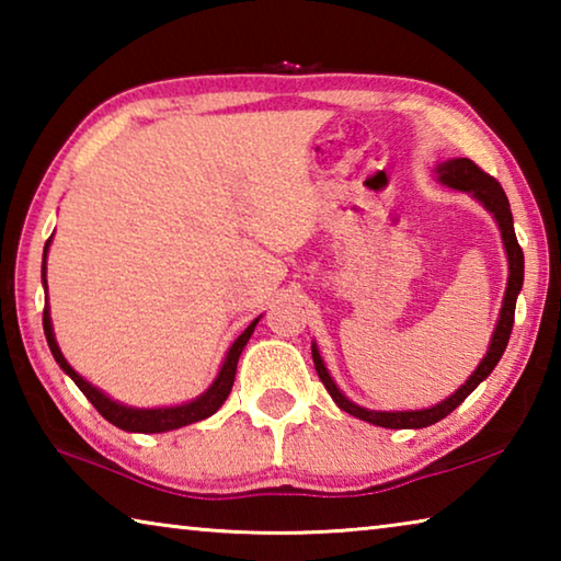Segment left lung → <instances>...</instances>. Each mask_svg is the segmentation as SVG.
I'll return each mask as SVG.
<instances>
[{"instance_id": "1", "label": "left lung", "mask_w": 561, "mask_h": 561, "mask_svg": "<svg viewBox=\"0 0 561 561\" xmlns=\"http://www.w3.org/2000/svg\"><path fill=\"white\" fill-rule=\"evenodd\" d=\"M435 178H438L443 185H448L453 190L470 193L474 201L482 203V207H485L488 213H492V217L497 220L502 244H505L507 264H510L507 289H505V299H502L497 327H495V331H492L488 354L482 356L478 368H474L472 376L453 396H448L445 401L435 403L431 408H423V411H368V408H360L354 401H348V398L336 388L334 378L329 376L324 358H321L317 344H311V358H314V368L321 378V383L327 386L329 396L334 398V403L341 408V411H346L348 415L360 417V421H366V423L381 425V428H396V431L428 428V425L438 423L445 415L453 413L455 408H458L465 398L474 391V388L485 381L507 348L512 324H515L517 294L522 289V282H525V254H522V247H519L517 234H515V225H512L510 201L497 180L488 175L485 170H480L470 158H453V160H445V163H440V165H435Z\"/></svg>"}]
</instances>
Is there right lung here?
<instances>
[{
    "label": "right lung",
    "mask_w": 561,
    "mask_h": 561,
    "mask_svg": "<svg viewBox=\"0 0 561 561\" xmlns=\"http://www.w3.org/2000/svg\"><path fill=\"white\" fill-rule=\"evenodd\" d=\"M49 244H51V237L46 240L44 244V262H42V282H44V291H46V252H49ZM260 317L252 321L250 327H247L240 336L234 339V344L227 351V356L220 366V374L213 381V386L207 388L203 396L193 398L190 403L183 405H170V408H133V405H123L118 401H113L103 391H99L96 386H91L87 378H81L79 374L73 371L69 360L64 358L59 344H56L54 339V327H51V314H49V304L44 307V334H46V344H49L51 354L56 358V364L61 366V371L66 376H71V381L81 388V393L89 398L93 403V408L106 417L108 423L116 425L121 431H128V433H165V431H175V428H183V425L190 423H197V421H205V417H210L213 413H217V408H220L227 396L232 391V383H234V374H237V360H240L242 348L247 346V341H250L254 327H257Z\"/></svg>",
    "instance_id": "right-lung-1"
}]
</instances>
